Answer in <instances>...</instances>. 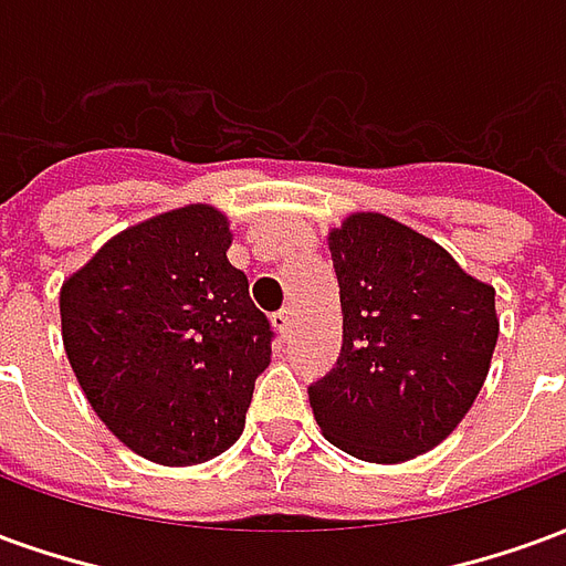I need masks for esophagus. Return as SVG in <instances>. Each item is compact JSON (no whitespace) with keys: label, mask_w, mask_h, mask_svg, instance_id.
<instances>
[{"label":"esophagus","mask_w":566,"mask_h":566,"mask_svg":"<svg viewBox=\"0 0 566 566\" xmlns=\"http://www.w3.org/2000/svg\"><path fill=\"white\" fill-rule=\"evenodd\" d=\"M272 324H275V331L282 333V336H287V333H291V327H294V308L291 306L279 308V312L272 315Z\"/></svg>","instance_id":"obj_1"}]
</instances>
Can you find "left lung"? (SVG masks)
Segmentation results:
<instances>
[{
  "label": "left lung",
  "mask_w": 566,
  "mask_h": 566,
  "mask_svg": "<svg viewBox=\"0 0 566 566\" xmlns=\"http://www.w3.org/2000/svg\"><path fill=\"white\" fill-rule=\"evenodd\" d=\"M343 303V355L308 388L324 439L369 463L437 449L470 412L497 345L494 287L381 211L327 233Z\"/></svg>",
  "instance_id": "obj_1"
}]
</instances>
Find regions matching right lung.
I'll list each match as a JSON object with an SVG mask.
<instances>
[{"label":"right lung","mask_w":566,"mask_h":566,"mask_svg":"<svg viewBox=\"0 0 566 566\" xmlns=\"http://www.w3.org/2000/svg\"><path fill=\"white\" fill-rule=\"evenodd\" d=\"M230 245L227 214L193 202L112 235L60 287L63 348L87 403L163 467L230 449L270 367V321Z\"/></svg>","instance_id":"right-lung-1"}]
</instances>
